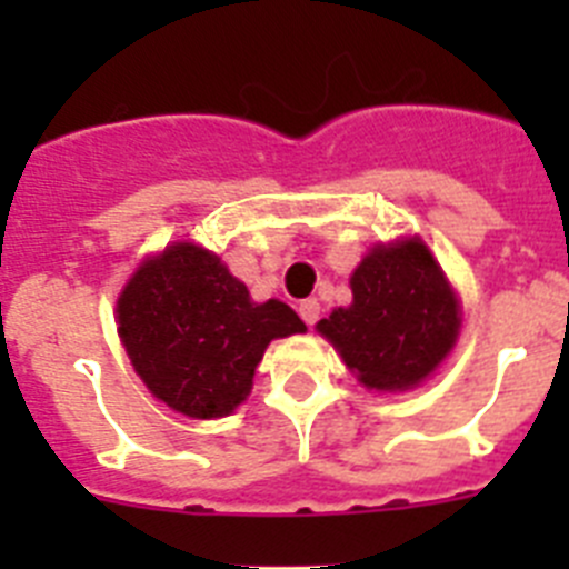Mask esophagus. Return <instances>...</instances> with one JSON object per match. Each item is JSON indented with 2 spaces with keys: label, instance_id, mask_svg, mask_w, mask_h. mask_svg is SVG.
<instances>
[{
  "label": "esophagus",
  "instance_id": "1",
  "mask_svg": "<svg viewBox=\"0 0 569 569\" xmlns=\"http://www.w3.org/2000/svg\"><path fill=\"white\" fill-rule=\"evenodd\" d=\"M319 310L321 308H319V301H316V299H305L299 305V316L305 319V325H310V328H313L316 321H319Z\"/></svg>",
  "mask_w": 569,
  "mask_h": 569
}]
</instances>
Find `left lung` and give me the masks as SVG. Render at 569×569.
<instances>
[{"instance_id": "1", "label": "left lung", "mask_w": 569, "mask_h": 569, "mask_svg": "<svg viewBox=\"0 0 569 569\" xmlns=\"http://www.w3.org/2000/svg\"><path fill=\"white\" fill-rule=\"evenodd\" d=\"M353 305L316 328L370 390H407L433 373L459 336V301L419 239L361 259Z\"/></svg>"}]
</instances>
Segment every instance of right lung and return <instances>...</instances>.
Masks as SVG:
<instances>
[{"label":"right lung","mask_w":569,"mask_h":569,"mask_svg":"<svg viewBox=\"0 0 569 569\" xmlns=\"http://www.w3.org/2000/svg\"><path fill=\"white\" fill-rule=\"evenodd\" d=\"M119 336L150 393L193 419L244 401L264 347L305 321L284 301H250L219 256L179 241L136 270L119 296Z\"/></svg>","instance_id":"add662e5"}]
</instances>
